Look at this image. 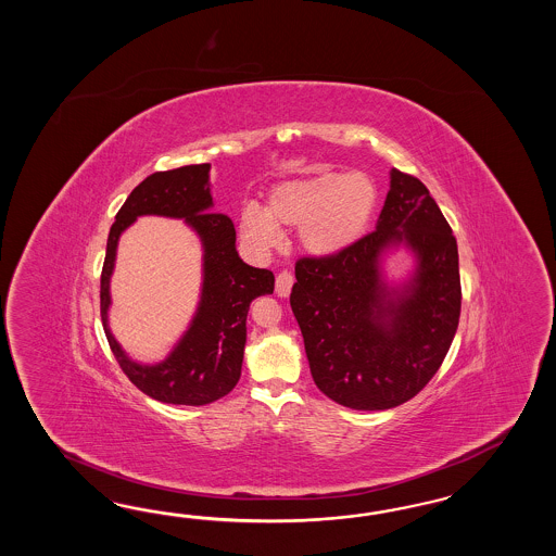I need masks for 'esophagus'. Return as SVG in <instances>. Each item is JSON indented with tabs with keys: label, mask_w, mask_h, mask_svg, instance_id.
I'll list each match as a JSON object with an SVG mask.
<instances>
[{
	"label": "esophagus",
	"mask_w": 556,
	"mask_h": 556,
	"mask_svg": "<svg viewBox=\"0 0 556 556\" xmlns=\"http://www.w3.org/2000/svg\"><path fill=\"white\" fill-rule=\"evenodd\" d=\"M291 286H293V275L289 270H281L275 279V291L279 298H287L291 293Z\"/></svg>",
	"instance_id": "1"
}]
</instances>
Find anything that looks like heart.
<instances>
[{
	"label": "heart",
	"mask_w": 556,
	"mask_h": 556,
	"mask_svg": "<svg viewBox=\"0 0 556 556\" xmlns=\"http://www.w3.org/2000/svg\"><path fill=\"white\" fill-rule=\"evenodd\" d=\"M377 202V187L367 175L320 173L275 187L267 210L244 205L238 228L242 240L261 253L281 244V228H298L305 253L334 256L367 232Z\"/></svg>",
	"instance_id": "1"
}]
</instances>
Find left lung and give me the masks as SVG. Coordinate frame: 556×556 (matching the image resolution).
<instances>
[{"mask_svg":"<svg viewBox=\"0 0 556 556\" xmlns=\"http://www.w3.org/2000/svg\"><path fill=\"white\" fill-rule=\"evenodd\" d=\"M407 245L417 270L402 288L382 279L389 248ZM291 309L316 386L351 409H389L437 375L460 316L456 238L418 177L391 168L377 230L334 256L295 263Z\"/></svg>","mask_w":556,"mask_h":556,"instance_id":"8db88e82","label":"left lung"}]
</instances>
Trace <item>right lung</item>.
Wrapping results in <instances>:
<instances>
[{
  "label": "right lung",
  "instance_id": "add662e5",
  "mask_svg": "<svg viewBox=\"0 0 556 556\" xmlns=\"http://www.w3.org/2000/svg\"><path fill=\"white\" fill-rule=\"evenodd\" d=\"M212 207L210 163L159 170L135 187L108 236L100 289L103 332L126 377L163 404H212L235 389L244 358L251 302L275 289L269 269H254L238 256L232 219ZM151 213L184 217L199 232L204 247V286L199 312L168 358L156 366H140L121 351L109 330V277L118 235L138 215Z\"/></svg>",
  "mask_w": 556,
  "mask_h": 556
}]
</instances>
